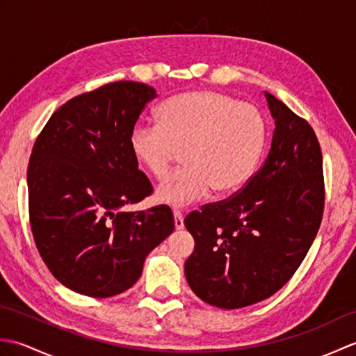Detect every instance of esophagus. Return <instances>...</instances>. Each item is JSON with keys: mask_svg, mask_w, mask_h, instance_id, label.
Instances as JSON below:
<instances>
[{"mask_svg": "<svg viewBox=\"0 0 356 356\" xmlns=\"http://www.w3.org/2000/svg\"><path fill=\"white\" fill-rule=\"evenodd\" d=\"M184 216L182 213H179V211H174V228H176L177 231L184 229Z\"/></svg>", "mask_w": 356, "mask_h": 356, "instance_id": "1", "label": "esophagus"}]
</instances>
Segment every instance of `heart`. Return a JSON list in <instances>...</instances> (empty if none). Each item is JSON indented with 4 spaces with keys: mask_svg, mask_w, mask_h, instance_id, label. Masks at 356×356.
I'll return each mask as SVG.
<instances>
[{
    "mask_svg": "<svg viewBox=\"0 0 356 356\" xmlns=\"http://www.w3.org/2000/svg\"><path fill=\"white\" fill-rule=\"evenodd\" d=\"M161 124H138L130 149L142 168L162 179L182 151L185 168L156 188L154 199L185 208L207 197L238 191L251 179L266 145L268 127L252 104L229 95L195 90L170 97L159 108Z\"/></svg>",
    "mask_w": 356,
    "mask_h": 356,
    "instance_id": "1",
    "label": "heart"
}]
</instances>
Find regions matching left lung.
Segmentation results:
<instances>
[{
	"mask_svg": "<svg viewBox=\"0 0 356 356\" xmlns=\"http://www.w3.org/2000/svg\"><path fill=\"white\" fill-rule=\"evenodd\" d=\"M275 120L266 161L231 199L185 218L194 237L185 261L193 292L220 309L269 298L289 282L314 243L324 208L318 139L298 118L264 92Z\"/></svg>",
	"mask_w": 356,
	"mask_h": 356,
	"instance_id": "8db88e82",
	"label": "left lung"
}]
</instances>
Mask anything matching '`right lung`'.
<instances>
[{"instance_id": "obj_1", "label": "right lung", "mask_w": 356, "mask_h": 356, "mask_svg": "<svg viewBox=\"0 0 356 356\" xmlns=\"http://www.w3.org/2000/svg\"><path fill=\"white\" fill-rule=\"evenodd\" d=\"M156 96L134 81L79 95L53 113L33 145L27 188L36 248L59 283L87 297L130 289L147 255L174 231L165 205L122 211L151 194L130 133Z\"/></svg>"}]
</instances>
